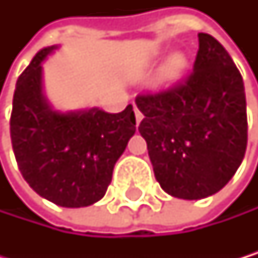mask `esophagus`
<instances>
[{"instance_id": "obj_1", "label": "esophagus", "mask_w": 258, "mask_h": 258, "mask_svg": "<svg viewBox=\"0 0 258 258\" xmlns=\"http://www.w3.org/2000/svg\"><path fill=\"white\" fill-rule=\"evenodd\" d=\"M135 116H136V125H139L144 116H142V113H141V111L138 110V108H136V106H135Z\"/></svg>"}]
</instances>
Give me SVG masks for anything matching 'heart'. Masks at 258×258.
<instances>
[{
	"instance_id": "obj_1",
	"label": "heart",
	"mask_w": 258,
	"mask_h": 258,
	"mask_svg": "<svg viewBox=\"0 0 258 258\" xmlns=\"http://www.w3.org/2000/svg\"><path fill=\"white\" fill-rule=\"evenodd\" d=\"M187 68V58L184 54H173L170 58L167 60L165 66H164V77L168 80L178 79Z\"/></svg>"
}]
</instances>
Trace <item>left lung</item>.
<instances>
[{"label":"left lung","instance_id":"1","mask_svg":"<svg viewBox=\"0 0 258 258\" xmlns=\"http://www.w3.org/2000/svg\"><path fill=\"white\" fill-rule=\"evenodd\" d=\"M194 71L159 93L136 97L144 114L156 181L175 198L201 200L221 190L240 167L247 144L246 96L234 60L209 34H198Z\"/></svg>","mask_w":258,"mask_h":258}]
</instances>
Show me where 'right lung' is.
<instances>
[{"label": "right lung", "mask_w": 258, "mask_h": 258, "mask_svg": "<svg viewBox=\"0 0 258 258\" xmlns=\"http://www.w3.org/2000/svg\"><path fill=\"white\" fill-rule=\"evenodd\" d=\"M44 47L17 80L11 139L23 178L61 207H85L103 198L116 161L136 132L133 106L111 114L99 108L60 113L43 96Z\"/></svg>", "instance_id": "add662e5"}]
</instances>
